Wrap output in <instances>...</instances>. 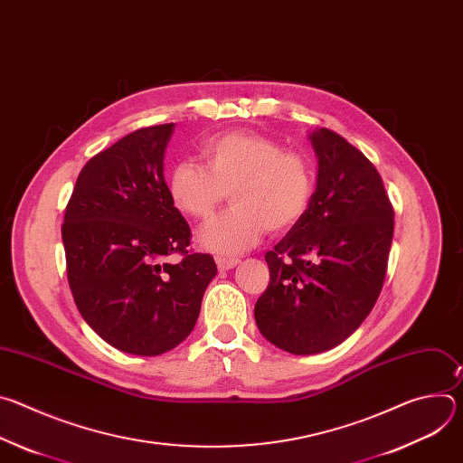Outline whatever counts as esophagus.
<instances>
[{"mask_svg": "<svg viewBox=\"0 0 463 463\" xmlns=\"http://www.w3.org/2000/svg\"><path fill=\"white\" fill-rule=\"evenodd\" d=\"M240 263L238 258H229V256H216V266L220 271H229L232 268H236Z\"/></svg>", "mask_w": 463, "mask_h": 463, "instance_id": "obj_1", "label": "esophagus"}]
</instances>
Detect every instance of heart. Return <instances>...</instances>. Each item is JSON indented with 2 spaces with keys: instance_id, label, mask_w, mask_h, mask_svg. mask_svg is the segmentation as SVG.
<instances>
[{
  "instance_id": "1",
  "label": "heart",
  "mask_w": 463,
  "mask_h": 463,
  "mask_svg": "<svg viewBox=\"0 0 463 463\" xmlns=\"http://www.w3.org/2000/svg\"><path fill=\"white\" fill-rule=\"evenodd\" d=\"M205 168L179 163L168 177L172 205L186 218L209 222L231 194L234 209L200 232V245L218 254H240L263 232H284L307 213L315 172L295 150L252 131H227L202 146Z\"/></svg>"
}]
</instances>
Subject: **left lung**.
<instances>
[{
  "mask_svg": "<svg viewBox=\"0 0 463 463\" xmlns=\"http://www.w3.org/2000/svg\"><path fill=\"white\" fill-rule=\"evenodd\" d=\"M317 190L304 218L266 252L260 334L295 355L332 350L372 311L386 277L393 207L377 168L335 131L309 136Z\"/></svg>",
  "mask_w": 463,
  "mask_h": 463,
  "instance_id": "left-lung-1",
  "label": "left lung"
}]
</instances>
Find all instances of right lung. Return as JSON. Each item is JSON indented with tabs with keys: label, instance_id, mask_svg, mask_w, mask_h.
Returning <instances> with one entry per match:
<instances>
[{
	"label": "right lung",
	"instance_id": "obj_1",
	"mask_svg": "<svg viewBox=\"0 0 463 463\" xmlns=\"http://www.w3.org/2000/svg\"><path fill=\"white\" fill-rule=\"evenodd\" d=\"M175 124L131 131L80 170L61 223L68 282L82 318L113 348L161 355L183 343L216 277L190 252V227L163 175ZM177 251V264L162 260Z\"/></svg>",
	"mask_w": 463,
	"mask_h": 463
}]
</instances>
